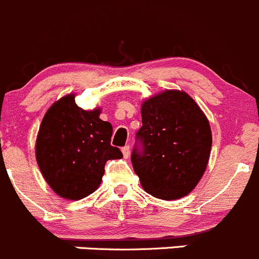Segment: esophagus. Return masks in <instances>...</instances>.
Wrapping results in <instances>:
<instances>
[{"label":"esophagus","instance_id":"34e87169","mask_svg":"<svg viewBox=\"0 0 259 259\" xmlns=\"http://www.w3.org/2000/svg\"><path fill=\"white\" fill-rule=\"evenodd\" d=\"M122 153H123L124 158H128L130 157V146H124V147L122 148Z\"/></svg>","mask_w":259,"mask_h":259}]
</instances>
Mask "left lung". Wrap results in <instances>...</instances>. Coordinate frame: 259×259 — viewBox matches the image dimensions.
I'll list each match as a JSON object with an SVG mask.
<instances>
[{
    "label": "left lung",
    "instance_id": "obj_1",
    "mask_svg": "<svg viewBox=\"0 0 259 259\" xmlns=\"http://www.w3.org/2000/svg\"><path fill=\"white\" fill-rule=\"evenodd\" d=\"M141 113L142 127L136 133L131 161L143 189L166 201L187 196L208 163V119L181 91H164L145 101Z\"/></svg>",
    "mask_w": 259,
    "mask_h": 259
}]
</instances>
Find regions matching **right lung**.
<instances>
[{"instance_id":"right-lung-1","label":"right lung","mask_w":259,"mask_h":259,"mask_svg":"<svg viewBox=\"0 0 259 259\" xmlns=\"http://www.w3.org/2000/svg\"><path fill=\"white\" fill-rule=\"evenodd\" d=\"M101 111H83L68 95L51 106L39 126L36 158L50 187L67 199H81L102 182L108 159L122 158L111 146L112 124Z\"/></svg>"}]
</instances>
